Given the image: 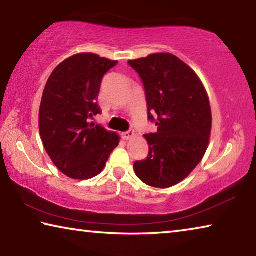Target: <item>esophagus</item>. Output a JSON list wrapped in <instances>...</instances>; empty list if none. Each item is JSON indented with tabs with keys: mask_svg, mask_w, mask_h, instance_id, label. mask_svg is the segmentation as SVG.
<instances>
[{
	"mask_svg": "<svg viewBox=\"0 0 256 256\" xmlns=\"http://www.w3.org/2000/svg\"><path fill=\"white\" fill-rule=\"evenodd\" d=\"M133 136H134V131H133V130H128V132H124L122 134V138H124V140H131Z\"/></svg>",
	"mask_w": 256,
	"mask_h": 256,
	"instance_id": "esophagus-1",
	"label": "esophagus"
}]
</instances>
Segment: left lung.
<instances>
[{
	"mask_svg": "<svg viewBox=\"0 0 256 256\" xmlns=\"http://www.w3.org/2000/svg\"><path fill=\"white\" fill-rule=\"evenodd\" d=\"M144 86L148 120L157 132L144 134L148 157L134 162L146 185L166 188L188 177L209 144L212 116L206 89L192 68L170 53L128 60Z\"/></svg>",
	"mask_w": 256,
	"mask_h": 256,
	"instance_id": "8db88e82",
	"label": "left lung"
}]
</instances>
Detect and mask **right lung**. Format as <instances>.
Instances as JSON below:
<instances>
[{
  "label": "right lung",
  "instance_id": "right-lung-1",
  "mask_svg": "<svg viewBox=\"0 0 256 256\" xmlns=\"http://www.w3.org/2000/svg\"><path fill=\"white\" fill-rule=\"evenodd\" d=\"M118 60L96 54L73 55L55 68L42 92L40 132L52 162L73 180H88L105 167L120 136L92 122L104 76Z\"/></svg>",
  "mask_w": 256,
  "mask_h": 256
}]
</instances>
